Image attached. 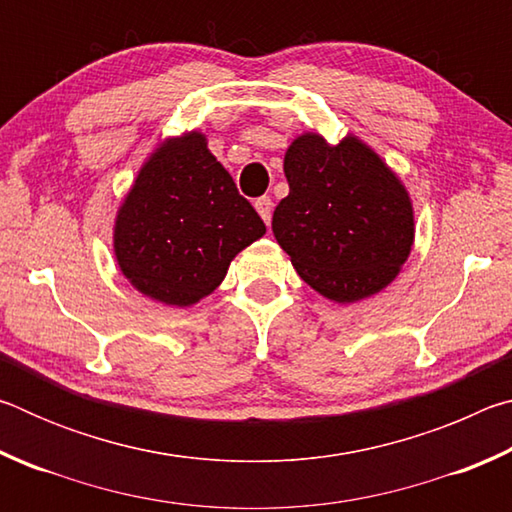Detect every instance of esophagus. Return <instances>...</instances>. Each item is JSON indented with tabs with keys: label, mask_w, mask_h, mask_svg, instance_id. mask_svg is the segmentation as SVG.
Masks as SVG:
<instances>
[{
	"label": "esophagus",
	"mask_w": 512,
	"mask_h": 512,
	"mask_svg": "<svg viewBox=\"0 0 512 512\" xmlns=\"http://www.w3.org/2000/svg\"><path fill=\"white\" fill-rule=\"evenodd\" d=\"M255 210L259 212V216H262L266 225H271V219H273V201H271V196L257 198Z\"/></svg>",
	"instance_id": "obj_1"
}]
</instances>
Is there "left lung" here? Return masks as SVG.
I'll return each mask as SVG.
<instances>
[{"mask_svg":"<svg viewBox=\"0 0 512 512\" xmlns=\"http://www.w3.org/2000/svg\"><path fill=\"white\" fill-rule=\"evenodd\" d=\"M289 196L273 235L309 287L336 302L384 289L413 244V210L395 173L366 144L302 135L284 155Z\"/></svg>","mask_w":512,"mask_h":512,"instance_id":"left-lung-1","label":"left lung"}]
</instances>
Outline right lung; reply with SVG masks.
I'll list each match as a JSON object with an SVG mask.
<instances>
[{
	"instance_id": "1",
	"label": "right lung",
	"mask_w": 512,
	"mask_h": 512,
	"mask_svg": "<svg viewBox=\"0 0 512 512\" xmlns=\"http://www.w3.org/2000/svg\"><path fill=\"white\" fill-rule=\"evenodd\" d=\"M264 232L205 137L189 133L144 164L117 216L115 253L142 293L187 307L219 287L232 257Z\"/></svg>"
}]
</instances>
